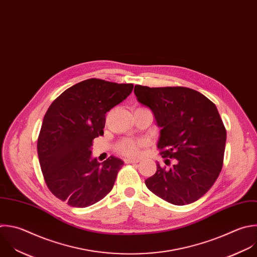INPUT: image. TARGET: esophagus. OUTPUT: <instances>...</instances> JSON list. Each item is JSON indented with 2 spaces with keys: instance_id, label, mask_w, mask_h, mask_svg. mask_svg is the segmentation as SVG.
<instances>
[{
  "instance_id": "34e87169",
  "label": "esophagus",
  "mask_w": 257,
  "mask_h": 257,
  "mask_svg": "<svg viewBox=\"0 0 257 257\" xmlns=\"http://www.w3.org/2000/svg\"><path fill=\"white\" fill-rule=\"evenodd\" d=\"M124 161H125V163H137V162H139L138 159H129V158L125 159Z\"/></svg>"
}]
</instances>
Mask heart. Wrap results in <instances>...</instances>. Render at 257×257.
Wrapping results in <instances>:
<instances>
[{
	"instance_id": "obj_1",
	"label": "heart",
	"mask_w": 257,
	"mask_h": 257,
	"mask_svg": "<svg viewBox=\"0 0 257 257\" xmlns=\"http://www.w3.org/2000/svg\"><path fill=\"white\" fill-rule=\"evenodd\" d=\"M143 144V141L141 140H132V139H125L120 142L118 145V151L125 155L134 157L139 154V148Z\"/></svg>"
}]
</instances>
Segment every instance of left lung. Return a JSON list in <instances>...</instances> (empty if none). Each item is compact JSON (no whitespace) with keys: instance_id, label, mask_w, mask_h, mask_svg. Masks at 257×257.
I'll use <instances>...</instances> for the list:
<instances>
[{"instance_id":"8db88e82","label":"left lung","mask_w":257,"mask_h":257,"mask_svg":"<svg viewBox=\"0 0 257 257\" xmlns=\"http://www.w3.org/2000/svg\"><path fill=\"white\" fill-rule=\"evenodd\" d=\"M137 101L147 106L160 127L157 148L163 158H175L166 169L145 181L157 197L178 206L202 198L218 179L224 158L226 129L213 102L184 87L135 85ZM169 161V159H165Z\"/></svg>"}]
</instances>
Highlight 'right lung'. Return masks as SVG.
<instances>
[{
    "label": "right lung",
    "instance_id": "1",
    "mask_svg": "<svg viewBox=\"0 0 257 257\" xmlns=\"http://www.w3.org/2000/svg\"><path fill=\"white\" fill-rule=\"evenodd\" d=\"M133 87L85 79L65 90L48 108L37 140L39 163L50 192L69 206L89 207L113 189L124 162L115 156L98 162L92 157L93 140L104 134L106 113Z\"/></svg>",
    "mask_w": 257,
    "mask_h": 257
}]
</instances>
